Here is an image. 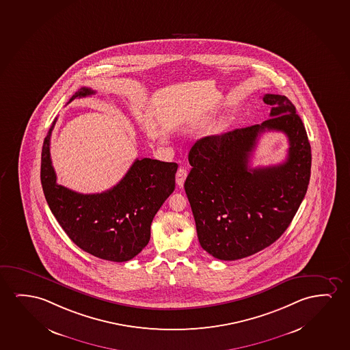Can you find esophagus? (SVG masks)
Wrapping results in <instances>:
<instances>
[{"mask_svg":"<svg viewBox=\"0 0 350 350\" xmlns=\"http://www.w3.org/2000/svg\"><path fill=\"white\" fill-rule=\"evenodd\" d=\"M187 170L185 167H180L178 172H176V183L178 187H183L185 180L187 178Z\"/></svg>","mask_w":350,"mask_h":350,"instance_id":"34e87169","label":"esophagus"}]
</instances>
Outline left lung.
Returning a JSON list of instances; mask_svg holds the SVG:
<instances>
[{
    "label": "left lung",
    "mask_w": 350,
    "mask_h": 350,
    "mask_svg": "<svg viewBox=\"0 0 350 350\" xmlns=\"http://www.w3.org/2000/svg\"><path fill=\"white\" fill-rule=\"evenodd\" d=\"M270 116L261 124L205 137L188 153L192 165L185 191L202 250L221 260H237L281 237L305 198L312 153L305 126L286 96L267 94ZM283 131L290 142L286 161L251 168L261 133Z\"/></svg>",
    "instance_id": "1"
}]
</instances>
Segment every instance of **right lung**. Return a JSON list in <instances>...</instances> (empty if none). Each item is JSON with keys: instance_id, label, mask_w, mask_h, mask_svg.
<instances>
[{"instance_id": "1", "label": "right lung", "mask_w": 350, "mask_h": 350, "mask_svg": "<svg viewBox=\"0 0 350 350\" xmlns=\"http://www.w3.org/2000/svg\"><path fill=\"white\" fill-rule=\"evenodd\" d=\"M81 88L69 99L94 94ZM42 148L40 183L45 199L69 239L83 251L104 260L129 261L150 241L153 217L175 189L176 163L135 159L122 180L105 192L81 194L56 183L50 158V137Z\"/></svg>"}]
</instances>
